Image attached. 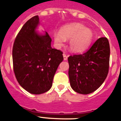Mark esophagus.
Wrapping results in <instances>:
<instances>
[{"mask_svg":"<svg viewBox=\"0 0 121 121\" xmlns=\"http://www.w3.org/2000/svg\"><path fill=\"white\" fill-rule=\"evenodd\" d=\"M63 60H67V58H68V56H66L65 54H64V53H63Z\"/></svg>","mask_w":121,"mask_h":121,"instance_id":"obj_1","label":"esophagus"}]
</instances>
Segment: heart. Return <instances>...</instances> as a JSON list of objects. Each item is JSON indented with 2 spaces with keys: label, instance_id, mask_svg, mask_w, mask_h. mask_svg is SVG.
Listing matches in <instances>:
<instances>
[{
  "label": "heart",
  "instance_id": "b5f03b06",
  "mask_svg": "<svg viewBox=\"0 0 121 121\" xmlns=\"http://www.w3.org/2000/svg\"><path fill=\"white\" fill-rule=\"evenodd\" d=\"M94 38L92 29L80 23L65 26L60 31L53 33V39L56 47L61 46L65 39H69L68 47L74 53H82L88 49Z\"/></svg>",
  "mask_w": 121,
  "mask_h": 121
}]
</instances>
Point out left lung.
<instances>
[{
	"mask_svg": "<svg viewBox=\"0 0 121 121\" xmlns=\"http://www.w3.org/2000/svg\"><path fill=\"white\" fill-rule=\"evenodd\" d=\"M110 46L106 38H100L82 55L68 58V76L72 89L88 94L100 86L109 72Z\"/></svg>",
	"mask_w": 121,
	"mask_h": 121,
	"instance_id": "left-lung-1",
	"label": "left lung"
}]
</instances>
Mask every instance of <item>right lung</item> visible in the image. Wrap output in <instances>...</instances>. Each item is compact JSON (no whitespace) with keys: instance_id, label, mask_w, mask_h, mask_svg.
<instances>
[{"instance_id":"right-lung-1","label":"right lung","mask_w":121,"mask_h":121,"mask_svg":"<svg viewBox=\"0 0 121 121\" xmlns=\"http://www.w3.org/2000/svg\"><path fill=\"white\" fill-rule=\"evenodd\" d=\"M38 16L26 22L16 38L12 49L13 68L21 86L32 94L51 88L59 65L63 60L60 50L52 48L47 32L38 33Z\"/></svg>"}]
</instances>
